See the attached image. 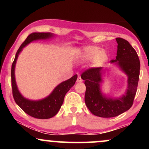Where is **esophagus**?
I'll return each mask as SVG.
<instances>
[{"label":"esophagus","instance_id":"esophagus-1","mask_svg":"<svg viewBox=\"0 0 149 149\" xmlns=\"http://www.w3.org/2000/svg\"><path fill=\"white\" fill-rule=\"evenodd\" d=\"M76 82H77V83H81V82H83V79H82V78H80V76H78V78H77Z\"/></svg>","mask_w":149,"mask_h":149}]
</instances>
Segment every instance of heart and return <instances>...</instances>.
Instances as JSON below:
<instances>
[{"instance_id": "obj_1", "label": "heart", "mask_w": 149, "mask_h": 149, "mask_svg": "<svg viewBox=\"0 0 149 149\" xmlns=\"http://www.w3.org/2000/svg\"><path fill=\"white\" fill-rule=\"evenodd\" d=\"M78 58L82 61H89L92 58V66L100 67L107 62L109 56L104 49H100L97 46L89 45L80 49L78 52Z\"/></svg>"}]
</instances>
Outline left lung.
Segmentation results:
<instances>
[{"label": "left lung", "mask_w": 149, "mask_h": 149, "mask_svg": "<svg viewBox=\"0 0 149 149\" xmlns=\"http://www.w3.org/2000/svg\"><path fill=\"white\" fill-rule=\"evenodd\" d=\"M117 56L111 62L116 63L127 76V90L120 98H108L100 90L102 67H93L85 70L81 74L85 80L86 91L85 102L92 114L102 118H112L125 112L132 107L137 90L139 78L140 61L135 49L127 40L116 38Z\"/></svg>", "instance_id": "1"}]
</instances>
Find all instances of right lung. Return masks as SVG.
Here are the masks:
<instances>
[{
	"label": "right lung",
	"instance_id": "right-lung-1",
	"mask_svg": "<svg viewBox=\"0 0 149 149\" xmlns=\"http://www.w3.org/2000/svg\"><path fill=\"white\" fill-rule=\"evenodd\" d=\"M54 36L50 33H31L24 42L22 44L15 55V60L12 64L11 78L13 95L16 104L19 107L26 113L32 117L38 119H48L52 118L57 113L64 102V99L66 92L74 85L77 79V75L69 78L66 81L62 82L58 85L52 93L43 100L38 101H31L24 97L19 92L15 82V68L17 59L20 52L27 44L36 40L40 39H47Z\"/></svg>",
	"mask_w": 149,
	"mask_h": 149
}]
</instances>
